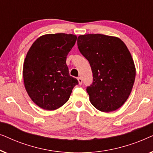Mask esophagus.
<instances>
[{"instance_id": "obj_1", "label": "esophagus", "mask_w": 153, "mask_h": 153, "mask_svg": "<svg viewBox=\"0 0 153 153\" xmlns=\"http://www.w3.org/2000/svg\"><path fill=\"white\" fill-rule=\"evenodd\" d=\"M77 80H78V81H79V85L82 84V81H83V80H82V79H81V77H78V78H77Z\"/></svg>"}]
</instances>
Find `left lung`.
<instances>
[{"instance_id": "left-lung-1", "label": "left lung", "mask_w": 153, "mask_h": 153, "mask_svg": "<svg viewBox=\"0 0 153 153\" xmlns=\"http://www.w3.org/2000/svg\"><path fill=\"white\" fill-rule=\"evenodd\" d=\"M77 45L93 72V82L86 89L91 103L102 112L117 110L128 99L135 80L127 46L118 37L102 34L79 35Z\"/></svg>"}]
</instances>
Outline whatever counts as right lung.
Listing matches in <instances>:
<instances>
[{"label":"right lung","instance_id":"right-lung-1","mask_svg":"<svg viewBox=\"0 0 153 153\" xmlns=\"http://www.w3.org/2000/svg\"><path fill=\"white\" fill-rule=\"evenodd\" d=\"M76 35L56 33L42 35L29 49L23 67L24 86L34 103L43 109L56 110L68 102L78 84L66 65Z\"/></svg>","mask_w":153,"mask_h":153}]
</instances>
